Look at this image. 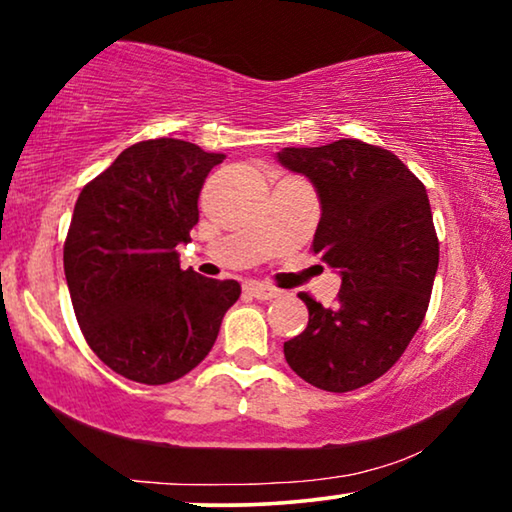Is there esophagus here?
Here are the masks:
<instances>
[{"label": "esophagus", "mask_w": 512, "mask_h": 512, "mask_svg": "<svg viewBox=\"0 0 512 512\" xmlns=\"http://www.w3.org/2000/svg\"><path fill=\"white\" fill-rule=\"evenodd\" d=\"M244 291H247L251 298H256V300H272L279 295L277 288L258 284V281H247V284H244Z\"/></svg>", "instance_id": "obj_1"}]
</instances>
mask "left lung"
<instances>
[{
  "mask_svg": "<svg viewBox=\"0 0 512 512\" xmlns=\"http://www.w3.org/2000/svg\"><path fill=\"white\" fill-rule=\"evenodd\" d=\"M277 161L314 184V254L342 277L335 307L300 295L309 323L284 342L286 362L321 390L362 388L402 358L425 318L439 268L427 189L395 154L353 138L284 147Z\"/></svg>",
  "mask_w": 512,
  "mask_h": 512,
  "instance_id": "obj_1",
  "label": "left lung"
}]
</instances>
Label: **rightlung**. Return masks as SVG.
Returning <instances> with one entry per match:
<instances>
[{
	"label": "right lung",
	"instance_id": "add662e5",
	"mask_svg": "<svg viewBox=\"0 0 512 512\" xmlns=\"http://www.w3.org/2000/svg\"><path fill=\"white\" fill-rule=\"evenodd\" d=\"M226 154L177 138L143 140L80 191L64 244V274L80 330L124 379H182L217 342L240 298L233 279L180 270L198 194Z\"/></svg>",
	"mask_w": 512,
	"mask_h": 512
}]
</instances>
